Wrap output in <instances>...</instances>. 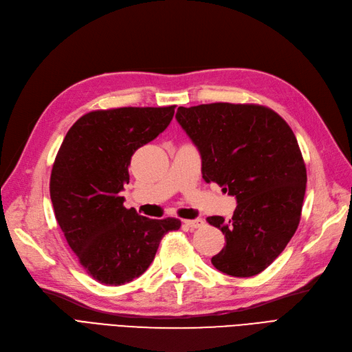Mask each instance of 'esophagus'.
<instances>
[{
  "instance_id": "1",
  "label": "esophagus",
  "mask_w": 352,
  "mask_h": 352,
  "mask_svg": "<svg viewBox=\"0 0 352 352\" xmlns=\"http://www.w3.org/2000/svg\"><path fill=\"white\" fill-rule=\"evenodd\" d=\"M184 224L188 226L189 228H201L205 226V221L202 220V218H195V220H184Z\"/></svg>"
}]
</instances>
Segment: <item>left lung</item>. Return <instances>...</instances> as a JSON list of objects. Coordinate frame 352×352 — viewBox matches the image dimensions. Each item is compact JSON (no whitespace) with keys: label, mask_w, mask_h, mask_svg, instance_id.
<instances>
[{"label":"left lung","mask_w":352,"mask_h":352,"mask_svg":"<svg viewBox=\"0 0 352 352\" xmlns=\"http://www.w3.org/2000/svg\"><path fill=\"white\" fill-rule=\"evenodd\" d=\"M176 119L199 150L204 180L237 201L232 220L207 218L226 236L212 265L239 278L261 274L300 223L307 173L294 132L261 104L180 106Z\"/></svg>","instance_id":"1"}]
</instances>
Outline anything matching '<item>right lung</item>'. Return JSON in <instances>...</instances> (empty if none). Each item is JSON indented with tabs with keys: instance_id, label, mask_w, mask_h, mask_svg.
<instances>
[{
	"instance_id": "obj_1",
	"label": "right lung",
	"mask_w": 352,
	"mask_h": 352,
	"mask_svg": "<svg viewBox=\"0 0 352 352\" xmlns=\"http://www.w3.org/2000/svg\"><path fill=\"white\" fill-rule=\"evenodd\" d=\"M176 106L93 111L69 128L55 157L51 199L78 262L96 281L122 285L142 275L177 218H151L124 207L131 157L168 126Z\"/></svg>"
}]
</instances>
